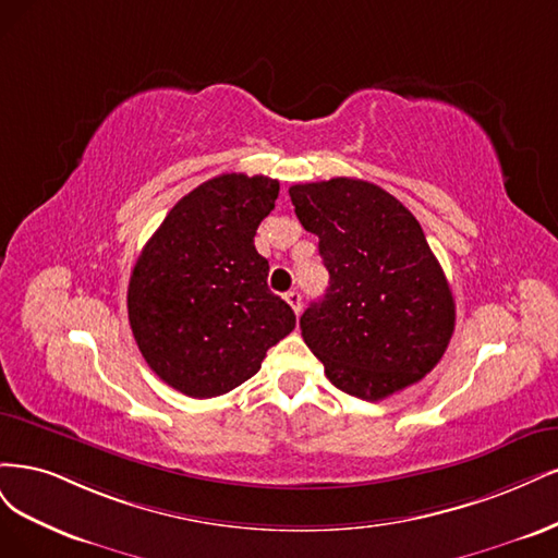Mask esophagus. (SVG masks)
<instances>
[{
    "instance_id": "1",
    "label": "esophagus",
    "mask_w": 558,
    "mask_h": 558,
    "mask_svg": "<svg viewBox=\"0 0 558 558\" xmlns=\"http://www.w3.org/2000/svg\"><path fill=\"white\" fill-rule=\"evenodd\" d=\"M284 301L292 305V311H294L296 315L301 313V294H299L296 290H292V292H287V294H284Z\"/></svg>"
}]
</instances>
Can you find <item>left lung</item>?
<instances>
[{
  "instance_id": "obj_1",
  "label": "left lung",
  "mask_w": 558,
  "mask_h": 558,
  "mask_svg": "<svg viewBox=\"0 0 558 558\" xmlns=\"http://www.w3.org/2000/svg\"><path fill=\"white\" fill-rule=\"evenodd\" d=\"M290 196L329 271L299 325L331 385L380 401L420 383L452 338L454 299L415 215L356 178L292 185Z\"/></svg>"
}]
</instances>
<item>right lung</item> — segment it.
<instances>
[{
    "instance_id": "obj_1",
    "label": "right lung",
    "mask_w": 558,
    "mask_h": 558,
    "mask_svg": "<svg viewBox=\"0 0 558 558\" xmlns=\"http://www.w3.org/2000/svg\"><path fill=\"white\" fill-rule=\"evenodd\" d=\"M280 183L222 173L178 202L143 245L128 290L136 345L169 387L210 399L250 380L296 327L266 284L255 233Z\"/></svg>"
}]
</instances>
